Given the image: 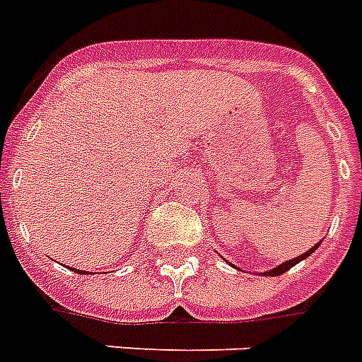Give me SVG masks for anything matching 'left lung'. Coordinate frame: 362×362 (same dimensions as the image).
Listing matches in <instances>:
<instances>
[{"instance_id": "left-lung-1", "label": "left lung", "mask_w": 362, "mask_h": 362, "mask_svg": "<svg viewBox=\"0 0 362 362\" xmlns=\"http://www.w3.org/2000/svg\"><path fill=\"white\" fill-rule=\"evenodd\" d=\"M317 246H320V244H317ZM317 246H314V247H312V250H308V252H304L303 255H298V257L291 259V261H286V263H281L280 267H276V269L269 270V272H264V274H269V276H280V274H284L286 270H289V269H291V267H295V264H297L298 261H303V259L308 257L310 253H314L315 247H317Z\"/></svg>"}]
</instances>
